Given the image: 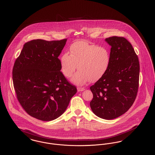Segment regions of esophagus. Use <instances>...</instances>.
I'll use <instances>...</instances> for the list:
<instances>
[{
  "instance_id": "1",
  "label": "esophagus",
  "mask_w": 155,
  "mask_h": 155,
  "mask_svg": "<svg viewBox=\"0 0 155 155\" xmlns=\"http://www.w3.org/2000/svg\"><path fill=\"white\" fill-rule=\"evenodd\" d=\"M85 90L84 87H77V90L78 91H83Z\"/></svg>"
}]
</instances>
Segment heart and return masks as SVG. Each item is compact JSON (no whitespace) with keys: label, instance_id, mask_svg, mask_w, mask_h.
Wrapping results in <instances>:
<instances>
[{"label":"heart","instance_id":"heart-1","mask_svg":"<svg viewBox=\"0 0 155 155\" xmlns=\"http://www.w3.org/2000/svg\"><path fill=\"white\" fill-rule=\"evenodd\" d=\"M70 54L65 52L61 55V70L65 77L70 78L77 67L79 70L72 79L77 84L98 80L107 71L110 62L106 48L84 41L74 43L70 48Z\"/></svg>","mask_w":155,"mask_h":155}]
</instances>
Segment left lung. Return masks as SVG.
Masks as SVG:
<instances>
[{
  "label": "left lung",
  "mask_w": 155,
  "mask_h": 155,
  "mask_svg": "<svg viewBox=\"0 0 155 155\" xmlns=\"http://www.w3.org/2000/svg\"><path fill=\"white\" fill-rule=\"evenodd\" d=\"M106 41L111 47L110 62L105 74L90 87L93 112L100 118L116 119L125 113L136 98L140 65L131 44L124 37L111 36Z\"/></svg>",
  "instance_id": "obj_1"
}]
</instances>
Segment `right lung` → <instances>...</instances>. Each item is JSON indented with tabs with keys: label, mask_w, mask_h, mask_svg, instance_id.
Here are the masks:
<instances>
[{
	"label": "right lung",
	"mask_w": 155,
	"mask_h": 155,
	"mask_svg": "<svg viewBox=\"0 0 155 155\" xmlns=\"http://www.w3.org/2000/svg\"><path fill=\"white\" fill-rule=\"evenodd\" d=\"M67 39L26 42L12 70L18 101L31 116L51 121L61 116L77 88L61 71L58 57Z\"/></svg>",
	"instance_id": "1"
}]
</instances>
